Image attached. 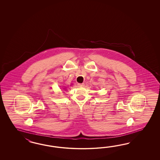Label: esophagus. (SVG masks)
Wrapping results in <instances>:
<instances>
[{"label":"esophagus","instance_id":"1","mask_svg":"<svg viewBox=\"0 0 160 160\" xmlns=\"http://www.w3.org/2000/svg\"><path fill=\"white\" fill-rule=\"evenodd\" d=\"M84 83H79V84H78V86H80V87H82V86H84Z\"/></svg>","mask_w":160,"mask_h":160}]
</instances>
